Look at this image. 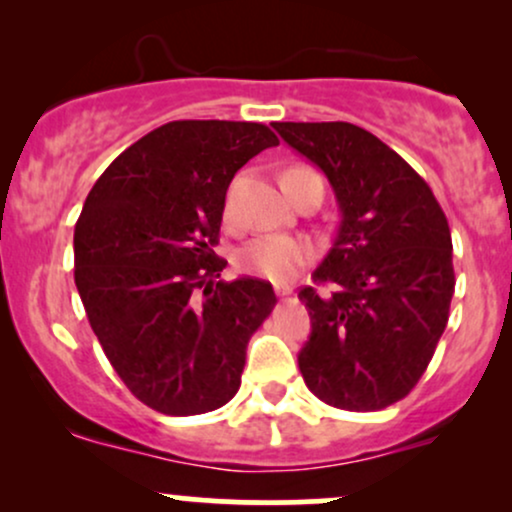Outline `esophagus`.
I'll return each mask as SVG.
<instances>
[{"label": "esophagus", "mask_w": 512, "mask_h": 512, "mask_svg": "<svg viewBox=\"0 0 512 512\" xmlns=\"http://www.w3.org/2000/svg\"><path fill=\"white\" fill-rule=\"evenodd\" d=\"M274 291H276V296L284 298V296H289V293H293V286H289V284H276Z\"/></svg>", "instance_id": "esophagus-1"}]
</instances>
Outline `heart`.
Instances as JSON below:
<instances>
[{
	"label": "heart",
	"mask_w": 512,
	"mask_h": 512,
	"mask_svg": "<svg viewBox=\"0 0 512 512\" xmlns=\"http://www.w3.org/2000/svg\"><path fill=\"white\" fill-rule=\"evenodd\" d=\"M310 257H313V250L305 240L284 236V233H269V236H257L250 243H245L238 250L236 262L243 272L252 276H260V279L272 281V284H289L293 276L310 262Z\"/></svg>",
	"instance_id": "heart-1"
}]
</instances>
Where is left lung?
Wrapping results in <instances>:
<instances>
[{"mask_svg":"<svg viewBox=\"0 0 512 512\" xmlns=\"http://www.w3.org/2000/svg\"><path fill=\"white\" fill-rule=\"evenodd\" d=\"M337 197V236L305 286V385L330 407L378 411L407 397L431 363L455 293L450 226L431 187L397 151L351 122H274Z\"/></svg>","mask_w":512,"mask_h":512,"instance_id":"obj_1","label":"left lung"}]
</instances>
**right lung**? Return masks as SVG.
Listing matches in <instances>:
<instances>
[{
  "mask_svg": "<svg viewBox=\"0 0 512 512\" xmlns=\"http://www.w3.org/2000/svg\"><path fill=\"white\" fill-rule=\"evenodd\" d=\"M279 144L260 122L175 120L134 142L88 192L74 228V281L110 366L139 402L170 416L223 407L269 281H219L226 190Z\"/></svg>",
  "mask_w": 512,
  "mask_h": 512,
  "instance_id": "right-lung-1",
  "label": "right lung"
}]
</instances>
